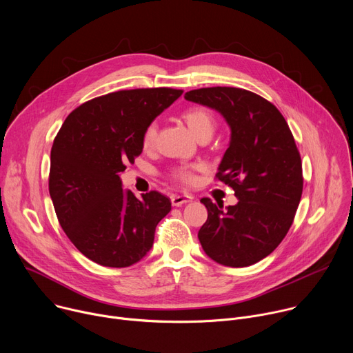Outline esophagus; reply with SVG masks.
<instances>
[{
    "instance_id": "34e87169",
    "label": "esophagus",
    "mask_w": 353,
    "mask_h": 353,
    "mask_svg": "<svg viewBox=\"0 0 353 353\" xmlns=\"http://www.w3.org/2000/svg\"><path fill=\"white\" fill-rule=\"evenodd\" d=\"M194 199L192 195H172V205L173 207H181L187 203H191Z\"/></svg>"
}]
</instances>
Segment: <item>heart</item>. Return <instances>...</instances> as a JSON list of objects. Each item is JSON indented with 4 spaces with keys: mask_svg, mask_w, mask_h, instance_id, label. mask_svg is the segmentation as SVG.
Masks as SVG:
<instances>
[{
    "mask_svg": "<svg viewBox=\"0 0 353 353\" xmlns=\"http://www.w3.org/2000/svg\"><path fill=\"white\" fill-rule=\"evenodd\" d=\"M183 120L185 121V124L188 125L190 131L192 132V135L196 139H203V138H211L215 127H216V121L214 114L205 109V108H191L187 112L183 113ZM158 137V123L157 121H150L143 132H142V146L143 149H150L155 145ZM196 169V166H181L173 170V177L183 183V184H192L195 180L194 176V170Z\"/></svg>",
    "mask_w": 353,
    "mask_h": 353,
    "instance_id": "obj_1",
    "label": "heart"
}]
</instances>
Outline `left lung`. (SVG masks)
<instances>
[{
	"instance_id": "left-lung-1",
	"label": "left lung",
	"mask_w": 353,
	"mask_h": 353,
	"mask_svg": "<svg viewBox=\"0 0 353 353\" xmlns=\"http://www.w3.org/2000/svg\"><path fill=\"white\" fill-rule=\"evenodd\" d=\"M188 102L218 112L230 141L216 177L234 190L236 205L203 198L208 219L198 232L205 254L226 267H248L270 256L286 236L299 207L303 177L293 135L279 110L240 88L190 90Z\"/></svg>"
}]
</instances>
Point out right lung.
<instances>
[{
    "instance_id": "right-lung-1",
    "label": "right lung",
    "mask_w": 353,
    "mask_h": 353,
    "mask_svg": "<svg viewBox=\"0 0 353 353\" xmlns=\"http://www.w3.org/2000/svg\"><path fill=\"white\" fill-rule=\"evenodd\" d=\"M183 90L132 89L89 100L59 131L50 155L48 191L59 222L96 264L124 268L154 245L170 199L158 191L137 198L120 173L142 152V132Z\"/></svg>"
}]
</instances>
